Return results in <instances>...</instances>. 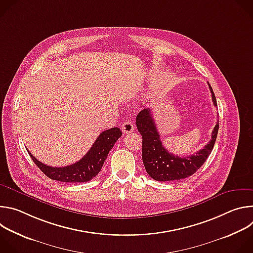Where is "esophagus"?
<instances>
[{
	"instance_id": "esophagus-1",
	"label": "esophagus",
	"mask_w": 253,
	"mask_h": 253,
	"mask_svg": "<svg viewBox=\"0 0 253 253\" xmlns=\"http://www.w3.org/2000/svg\"><path fill=\"white\" fill-rule=\"evenodd\" d=\"M121 129H122V131H123V133H124V134H128V133L133 132V131H134V129H135V127H134V125H133V123H132V122H130V121H126V122H124V123L122 124Z\"/></svg>"
}]
</instances>
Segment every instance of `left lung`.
Masks as SVG:
<instances>
[{"label":"left lung","instance_id":"left-lung-1","mask_svg":"<svg viewBox=\"0 0 253 253\" xmlns=\"http://www.w3.org/2000/svg\"><path fill=\"white\" fill-rule=\"evenodd\" d=\"M212 102L217 106L213 90L208 83ZM137 129L142 135V160L149 176L157 181H172V180L185 179L194 174L206 161L211 153L217 137L219 123H216L211 140L207 145L195 154L186 157H179L169 153L164 148L156 124L149 108L139 112L136 117Z\"/></svg>","mask_w":253,"mask_h":253}]
</instances>
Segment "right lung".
Segmentation results:
<instances>
[{
    "mask_svg": "<svg viewBox=\"0 0 253 253\" xmlns=\"http://www.w3.org/2000/svg\"><path fill=\"white\" fill-rule=\"evenodd\" d=\"M121 136L122 131L117 127L103 131L82 159L65 167L48 166L28 152L34 163L49 178L61 182H87L100 172L108 153Z\"/></svg>",
    "mask_w": 253,
    "mask_h": 253,
    "instance_id": "1",
    "label": "right lung"
}]
</instances>
